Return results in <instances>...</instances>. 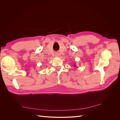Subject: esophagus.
Instances as JSON below:
<instances>
[{"label": "esophagus", "mask_w": 120, "mask_h": 120, "mask_svg": "<svg viewBox=\"0 0 120 120\" xmlns=\"http://www.w3.org/2000/svg\"><path fill=\"white\" fill-rule=\"evenodd\" d=\"M56 56H59V54H58V53H56Z\"/></svg>", "instance_id": "34e87169"}]
</instances>
